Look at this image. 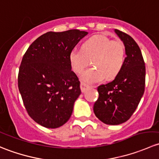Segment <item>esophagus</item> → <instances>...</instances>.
I'll list each match as a JSON object with an SVG mask.
<instances>
[{"instance_id":"esophagus-1","label":"esophagus","mask_w":159,"mask_h":159,"mask_svg":"<svg viewBox=\"0 0 159 159\" xmlns=\"http://www.w3.org/2000/svg\"><path fill=\"white\" fill-rule=\"evenodd\" d=\"M89 88V86L88 84H86L85 83L81 82V90L82 92H85V91Z\"/></svg>"}]
</instances>
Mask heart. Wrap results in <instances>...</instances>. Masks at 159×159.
<instances>
[{
    "mask_svg": "<svg viewBox=\"0 0 159 159\" xmlns=\"http://www.w3.org/2000/svg\"><path fill=\"white\" fill-rule=\"evenodd\" d=\"M89 60L94 68L81 75L89 84L100 82L105 78L113 79L119 74L125 61V48L120 40H111L104 35H95L84 41L81 49H73L69 54L72 70L81 74L89 66Z\"/></svg>",
    "mask_w": 159,
    "mask_h": 159,
    "instance_id": "heart-1",
    "label": "heart"
}]
</instances>
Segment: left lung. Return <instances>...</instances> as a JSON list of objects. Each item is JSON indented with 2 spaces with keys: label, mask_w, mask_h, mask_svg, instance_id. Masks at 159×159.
I'll return each instance as SVG.
<instances>
[{
  "label": "left lung",
  "mask_w": 159,
  "mask_h": 159,
  "mask_svg": "<svg viewBox=\"0 0 159 159\" xmlns=\"http://www.w3.org/2000/svg\"><path fill=\"white\" fill-rule=\"evenodd\" d=\"M125 47L124 66L115 79L98 87V98L94 105L98 118L106 125L122 124L131 118L145 91V65L142 51L129 34L115 30Z\"/></svg>",
  "instance_id": "left-lung-1"
}]
</instances>
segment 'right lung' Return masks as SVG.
I'll use <instances>...</instances> for the list:
<instances>
[{"label": "right lung", "mask_w": 159, "mask_h": 159, "mask_svg": "<svg viewBox=\"0 0 159 159\" xmlns=\"http://www.w3.org/2000/svg\"><path fill=\"white\" fill-rule=\"evenodd\" d=\"M88 32L49 31L37 38L24 54L17 84L24 105L38 124L56 129L68 121L81 94L69 54Z\"/></svg>", "instance_id": "add662e5"}]
</instances>
